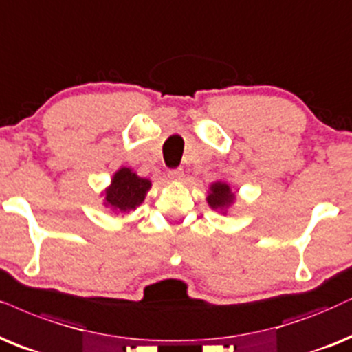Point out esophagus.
<instances>
[{"label": "esophagus", "mask_w": 352, "mask_h": 352, "mask_svg": "<svg viewBox=\"0 0 352 352\" xmlns=\"http://www.w3.org/2000/svg\"><path fill=\"white\" fill-rule=\"evenodd\" d=\"M167 179L170 182H182L184 180V170H182V168H173V170H168Z\"/></svg>", "instance_id": "34e87169"}]
</instances>
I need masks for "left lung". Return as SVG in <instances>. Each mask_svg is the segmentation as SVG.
<instances>
[{"instance_id": "left-lung-1", "label": "left lung", "mask_w": 352, "mask_h": 352, "mask_svg": "<svg viewBox=\"0 0 352 352\" xmlns=\"http://www.w3.org/2000/svg\"><path fill=\"white\" fill-rule=\"evenodd\" d=\"M235 195L230 190V186L226 182H214L209 186V193L206 201L212 209H219L226 214V209L234 203Z\"/></svg>"}]
</instances>
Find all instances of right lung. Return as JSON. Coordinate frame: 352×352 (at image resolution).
<instances>
[{
	"mask_svg": "<svg viewBox=\"0 0 352 352\" xmlns=\"http://www.w3.org/2000/svg\"><path fill=\"white\" fill-rule=\"evenodd\" d=\"M151 180L138 177L131 168L122 167L113 173L112 184L105 188V206L117 212H130L144 201Z\"/></svg>",
	"mask_w": 352,
	"mask_h": 352,
	"instance_id": "add662e5",
	"label": "right lung"
}]
</instances>
